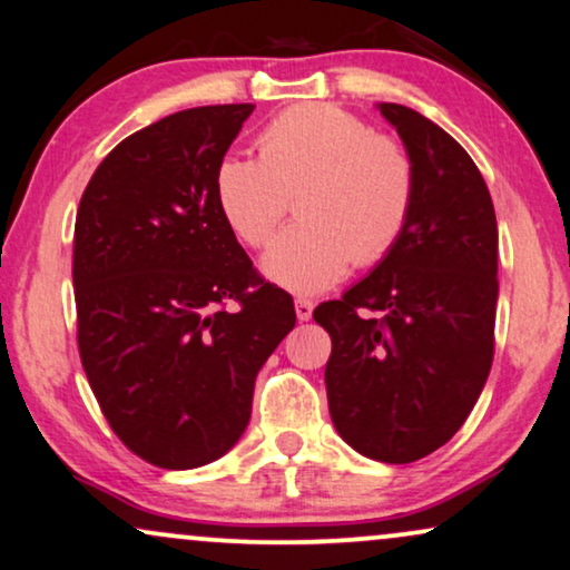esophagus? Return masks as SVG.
<instances>
[{"label":"esophagus","instance_id":"esophagus-1","mask_svg":"<svg viewBox=\"0 0 570 570\" xmlns=\"http://www.w3.org/2000/svg\"><path fill=\"white\" fill-rule=\"evenodd\" d=\"M313 302L309 299H297L294 302V313H297V317L299 321H309V317H313Z\"/></svg>","mask_w":570,"mask_h":570}]
</instances>
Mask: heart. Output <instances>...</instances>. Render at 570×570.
Wrapping results in <instances>:
<instances>
[{
    "mask_svg": "<svg viewBox=\"0 0 570 570\" xmlns=\"http://www.w3.org/2000/svg\"><path fill=\"white\" fill-rule=\"evenodd\" d=\"M216 200L249 247L271 239L299 195V224L271 242L261 268L294 294L331 289L356 265L383 261L404 237L416 171L399 140L333 104L292 106L261 132V158L229 154Z\"/></svg>",
    "mask_w": 570,
    "mask_h": 570,
    "instance_id": "b5f03b06",
    "label": "heart"
}]
</instances>
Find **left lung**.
I'll return each instance as SVG.
<instances>
[{
  "mask_svg": "<svg viewBox=\"0 0 570 570\" xmlns=\"http://www.w3.org/2000/svg\"><path fill=\"white\" fill-rule=\"evenodd\" d=\"M416 171L399 245L341 299L315 307L331 333L333 428L362 456L409 464L466 422L495 352L498 222L472 156L435 121L377 104Z\"/></svg>",
  "mask_w": 570,
  "mask_h": 570,
  "instance_id": "left-lung-1",
  "label": "left lung"
}]
</instances>
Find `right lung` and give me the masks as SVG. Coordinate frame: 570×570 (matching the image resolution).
<instances>
[{"instance_id":"1","label":"right lung","mask_w":570,"mask_h":570,"mask_svg":"<svg viewBox=\"0 0 570 570\" xmlns=\"http://www.w3.org/2000/svg\"><path fill=\"white\" fill-rule=\"evenodd\" d=\"M253 109L197 106L142 127L98 164L75 218L82 370L117 438L161 469L237 443L255 377L297 323L216 200L218 164Z\"/></svg>"}]
</instances>
